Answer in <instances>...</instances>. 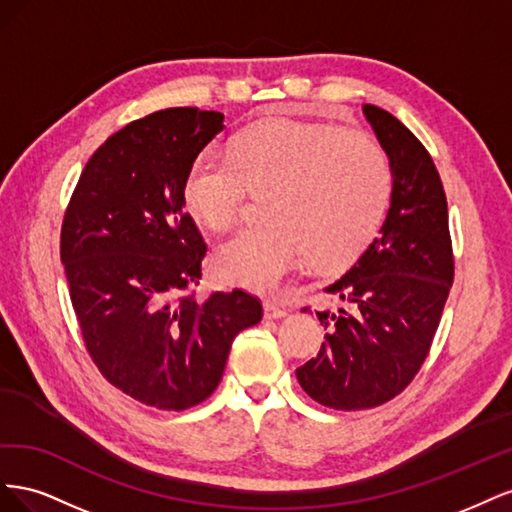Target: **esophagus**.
<instances>
[{
    "label": "esophagus",
    "mask_w": 512,
    "mask_h": 512,
    "mask_svg": "<svg viewBox=\"0 0 512 512\" xmlns=\"http://www.w3.org/2000/svg\"><path fill=\"white\" fill-rule=\"evenodd\" d=\"M286 314H288V309H284L282 305H277L273 301H265V318L277 320V318H284Z\"/></svg>",
    "instance_id": "34e87169"
}]
</instances>
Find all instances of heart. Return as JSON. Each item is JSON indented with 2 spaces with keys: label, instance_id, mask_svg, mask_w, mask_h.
Here are the masks:
<instances>
[{
  "label": "heart",
  "instance_id": "1",
  "mask_svg": "<svg viewBox=\"0 0 512 512\" xmlns=\"http://www.w3.org/2000/svg\"><path fill=\"white\" fill-rule=\"evenodd\" d=\"M247 190L267 192L269 222L220 245L213 269L228 284L273 290L307 258L320 269L352 265L378 235L393 170L384 149L361 132L275 119L237 134L228 158L200 153L185 173L183 203L200 226L224 232Z\"/></svg>",
  "mask_w": 512,
  "mask_h": 512
}]
</instances>
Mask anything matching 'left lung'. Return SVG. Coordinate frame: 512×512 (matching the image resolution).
<instances>
[{"label":"left lung","mask_w":512,"mask_h":512,"mask_svg":"<svg viewBox=\"0 0 512 512\" xmlns=\"http://www.w3.org/2000/svg\"><path fill=\"white\" fill-rule=\"evenodd\" d=\"M363 113L391 160V209L382 235L327 288L350 312H316L329 333L316 359L297 369L303 391L333 410L376 408L406 389L455 277L446 194L429 151L384 108L365 104Z\"/></svg>","instance_id":"obj_1"}]
</instances>
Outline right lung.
<instances>
[{
    "mask_svg": "<svg viewBox=\"0 0 512 512\" xmlns=\"http://www.w3.org/2000/svg\"><path fill=\"white\" fill-rule=\"evenodd\" d=\"M224 115L179 106L130 121L91 156L61 222L59 256L85 348L115 389L188 410L222 380L239 331L262 318L243 288L196 299L207 243L183 179Z\"/></svg>",
    "mask_w": 512,
    "mask_h": 512,
    "instance_id": "right-lung-1",
    "label": "right lung"
}]
</instances>
